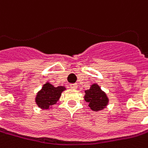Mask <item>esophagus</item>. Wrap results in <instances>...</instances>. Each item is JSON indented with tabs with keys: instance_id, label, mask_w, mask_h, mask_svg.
<instances>
[{
	"instance_id": "obj_1",
	"label": "esophagus",
	"mask_w": 148,
	"mask_h": 148,
	"mask_svg": "<svg viewBox=\"0 0 148 148\" xmlns=\"http://www.w3.org/2000/svg\"><path fill=\"white\" fill-rule=\"evenodd\" d=\"M70 87L71 88H74V89H76V88H77V83H72V84H70Z\"/></svg>"
}]
</instances>
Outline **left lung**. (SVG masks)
<instances>
[{
  "mask_svg": "<svg viewBox=\"0 0 148 148\" xmlns=\"http://www.w3.org/2000/svg\"><path fill=\"white\" fill-rule=\"evenodd\" d=\"M85 93V101L89 102V107L93 111H99L107 106L108 99L98 85L93 84Z\"/></svg>",
  "mask_w": 148,
  "mask_h": 148,
  "instance_id": "obj_1",
  "label": "left lung"
}]
</instances>
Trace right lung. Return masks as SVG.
I'll list each match as a JSON object with an SVG mask.
<instances>
[{
    "label": "right lung",
    "instance_id": "add662e5",
    "mask_svg": "<svg viewBox=\"0 0 148 148\" xmlns=\"http://www.w3.org/2000/svg\"><path fill=\"white\" fill-rule=\"evenodd\" d=\"M64 90L65 87L63 86L55 87L50 83H47L43 86L41 92H38L36 101L39 107L42 109H48L51 106L56 103Z\"/></svg>",
    "mask_w": 148,
    "mask_h": 148
}]
</instances>
